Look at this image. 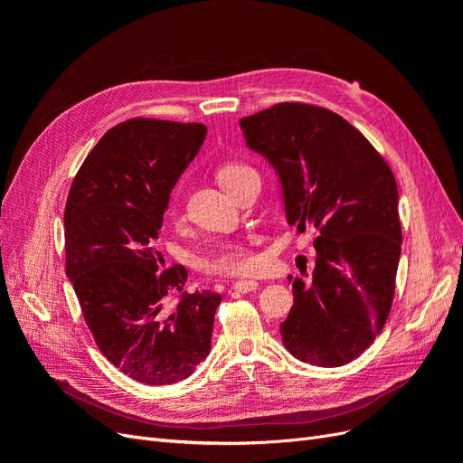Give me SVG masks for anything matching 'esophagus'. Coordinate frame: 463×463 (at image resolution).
<instances>
[{"label": "esophagus", "mask_w": 463, "mask_h": 463, "mask_svg": "<svg viewBox=\"0 0 463 463\" xmlns=\"http://www.w3.org/2000/svg\"><path fill=\"white\" fill-rule=\"evenodd\" d=\"M259 288L257 279H240V282L233 284V289L240 291V293H249V291H255Z\"/></svg>", "instance_id": "obj_1"}]
</instances>
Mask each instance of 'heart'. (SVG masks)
<instances>
[{
  "instance_id": "b5f03b06",
  "label": "heart",
  "mask_w": 463,
  "mask_h": 463,
  "mask_svg": "<svg viewBox=\"0 0 463 463\" xmlns=\"http://www.w3.org/2000/svg\"><path fill=\"white\" fill-rule=\"evenodd\" d=\"M247 172H253L249 165L240 164V162H226L218 167L216 172V179L220 181V185L230 191L232 185L235 184L237 179L241 175H245ZM170 216L177 222L181 218L177 201H172L170 204ZM253 264V255L245 243L241 241H223L216 247V250H213L204 260H203V269L206 272H214V274H241L247 272Z\"/></svg>"
}]
</instances>
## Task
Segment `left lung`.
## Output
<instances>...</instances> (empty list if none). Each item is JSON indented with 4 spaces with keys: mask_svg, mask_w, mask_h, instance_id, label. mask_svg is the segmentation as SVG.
<instances>
[{
    "mask_svg": "<svg viewBox=\"0 0 463 463\" xmlns=\"http://www.w3.org/2000/svg\"><path fill=\"white\" fill-rule=\"evenodd\" d=\"M240 125L247 146L279 177L289 226L318 232L313 272L289 276L293 307L279 325L282 342L309 365L342 367L373 344L394 299L402 250L394 174L326 108L284 102Z\"/></svg>",
    "mask_w": 463,
    "mask_h": 463,
    "instance_id": "obj_1",
    "label": "left lung"
}]
</instances>
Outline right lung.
<instances>
[{
    "label": "right lung",
    "mask_w": 463,
    "mask_h": 463,
    "mask_svg": "<svg viewBox=\"0 0 463 463\" xmlns=\"http://www.w3.org/2000/svg\"><path fill=\"white\" fill-rule=\"evenodd\" d=\"M204 137L203 123L123 121L90 150L65 204V274L87 326L111 365L150 386L184 381L206 359L222 301L187 293V270L165 269L156 249L170 193Z\"/></svg>",
    "instance_id": "add662e5"
}]
</instances>
